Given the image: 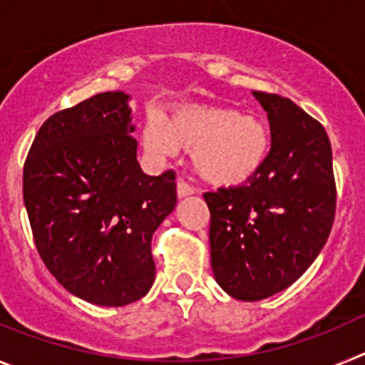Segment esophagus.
Masks as SVG:
<instances>
[{
  "label": "esophagus",
  "mask_w": 365,
  "mask_h": 365,
  "mask_svg": "<svg viewBox=\"0 0 365 365\" xmlns=\"http://www.w3.org/2000/svg\"><path fill=\"white\" fill-rule=\"evenodd\" d=\"M193 193V188L188 185V182H185L182 179L177 180V197L182 199V197H188V195H192Z\"/></svg>",
  "instance_id": "34e87169"
}]
</instances>
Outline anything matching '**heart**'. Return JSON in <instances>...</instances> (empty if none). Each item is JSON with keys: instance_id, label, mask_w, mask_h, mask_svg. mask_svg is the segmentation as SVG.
<instances>
[{"instance_id": "obj_1", "label": "heart", "mask_w": 365, "mask_h": 365, "mask_svg": "<svg viewBox=\"0 0 365 365\" xmlns=\"http://www.w3.org/2000/svg\"><path fill=\"white\" fill-rule=\"evenodd\" d=\"M143 144L155 159L188 150L192 166L214 186H235L263 166L270 148L265 120L227 108L179 109L164 120L153 115L143 131Z\"/></svg>"}]
</instances>
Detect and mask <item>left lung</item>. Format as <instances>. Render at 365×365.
<instances>
[{
  "mask_svg": "<svg viewBox=\"0 0 365 365\" xmlns=\"http://www.w3.org/2000/svg\"><path fill=\"white\" fill-rule=\"evenodd\" d=\"M252 95L270 122L265 163L245 185L205 193L214 278L241 302H259L291 287L324 248L336 208L324 125L292 100Z\"/></svg>",
  "mask_w": 365,
  "mask_h": 365,
  "instance_id": "8db88e82",
  "label": "left lung"
}]
</instances>
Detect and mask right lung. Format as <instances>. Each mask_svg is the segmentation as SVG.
I'll use <instances>...</instances> for the list:
<instances>
[{
    "label": "right lung",
    "mask_w": 365,
    "mask_h": 365,
    "mask_svg": "<svg viewBox=\"0 0 365 365\" xmlns=\"http://www.w3.org/2000/svg\"><path fill=\"white\" fill-rule=\"evenodd\" d=\"M130 95L100 93L43 122L24 168L38 252L76 298L122 307L155 282L151 237L177 205L175 173L140 170Z\"/></svg>",
    "instance_id": "right-lung-1"
}]
</instances>
